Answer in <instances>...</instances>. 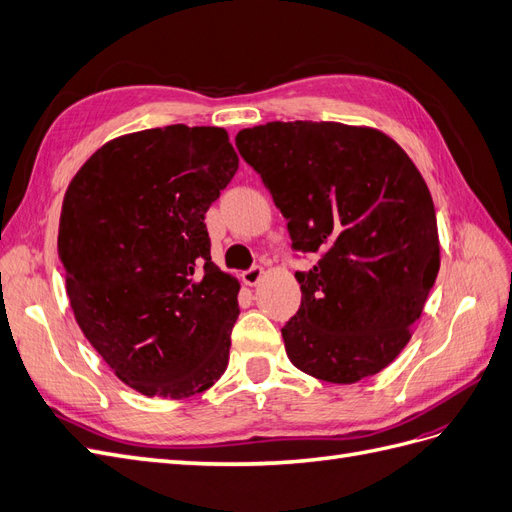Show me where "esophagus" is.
<instances>
[{"mask_svg":"<svg viewBox=\"0 0 512 512\" xmlns=\"http://www.w3.org/2000/svg\"><path fill=\"white\" fill-rule=\"evenodd\" d=\"M262 275H265V269H262V267H250V269L243 273V282L247 286H256L262 280Z\"/></svg>","mask_w":512,"mask_h":512,"instance_id":"esophagus-1","label":"esophagus"}]
</instances>
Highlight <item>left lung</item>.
<instances>
[{"label":"left lung","instance_id":"8db88e82","mask_svg":"<svg viewBox=\"0 0 512 512\" xmlns=\"http://www.w3.org/2000/svg\"><path fill=\"white\" fill-rule=\"evenodd\" d=\"M241 158L288 220L301 305L282 329L294 367L333 384L369 378L410 342L440 269L427 183L393 138L335 121L241 130Z\"/></svg>","mask_w":512,"mask_h":512}]
</instances>
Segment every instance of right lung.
Returning <instances> with one entry per match:
<instances>
[{
  "label": "right lung",
  "mask_w": 512,
  "mask_h": 512,
  "mask_svg": "<svg viewBox=\"0 0 512 512\" xmlns=\"http://www.w3.org/2000/svg\"><path fill=\"white\" fill-rule=\"evenodd\" d=\"M237 168L226 130L177 123L106 143L68 185L57 252L74 318L147 397H192L226 371L239 282L211 262L205 213Z\"/></svg>",
  "instance_id": "right-lung-1"
}]
</instances>
